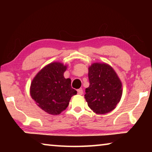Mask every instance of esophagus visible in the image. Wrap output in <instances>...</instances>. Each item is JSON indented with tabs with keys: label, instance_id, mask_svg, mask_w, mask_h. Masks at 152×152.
Instances as JSON below:
<instances>
[{
	"label": "esophagus",
	"instance_id": "34e87169",
	"mask_svg": "<svg viewBox=\"0 0 152 152\" xmlns=\"http://www.w3.org/2000/svg\"><path fill=\"white\" fill-rule=\"evenodd\" d=\"M77 91H78V94L80 95H82V94H83V90H82V88L78 89Z\"/></svg>",
	"mask_w": 152,
	"mask_h": 152
}]
</instances>
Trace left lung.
I'll list each match as a JSON object with an SVG mask.
<instances>
[{"mask_svg": "<svg viewBox=\"0 0 152 152\" xmlns=\"http://www.w3.org/2000/svg\"><path fill=\"white\" fill-rule=\"evenodd\" d=\"M90 85L84 95L88 107L96 114H105L115 109L122 96V84L111 66L94 63L88 68Z\"/></svg>", "mask_w": 152, "mask_h": 152, "instance_id": "left-lung-1", "label": "left lung"}]
</instances>
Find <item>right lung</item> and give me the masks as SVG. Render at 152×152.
I'll return each mask as SVG.
<instances>
[{
	"instance_id": "obj_1",
	"label": "right lung",
	"mask_w": 152,
	"mask_h": 152,
	"mask_svg": "<svg viewBox=\"0 0 152 152\" xmlns=\"http://www.w3.org/2000/svg\"><path fill=\"white\" fill-rule=\"evenodd\" d=\"M66 69L62 63H50L37 74L31 84V96L48 114L60 115L68 107L71 97L77 94L72 88L71 80L64 78Z\"/></svg>"
}]
</instances>
